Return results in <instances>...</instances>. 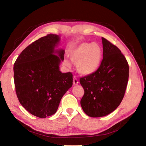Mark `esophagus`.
<instances>
[{
    "mask_svg": "<svg viewBox=\"0 0 146 146\" xmlns=\"http://www.w3.org/2000/svg\"><path fill=\"white\" fill-rule=\"evenodd\" d=\"M78 80H77V78L76 77H74L73 78V85H78Z\"/></svg>",
    "mask_w": 146,
    "mask_h": 146,
    "instance_id": "1",
    "label": "esophagus"
}]
</instances>
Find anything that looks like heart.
Here are the masks:
<instances>
[{"label": "heart", "mask_w": 146, "mask_h": 146, "mask_svg": "<svg viewBox=\"0 0 146 146\" xmlns=\"http://www.w3.org/2000/svg\"><path fill=\"white\" fill-rule=\"evenodd\" d=\"M70 57L76 63L77 69L83 75H91L99 68L102 51L100 46L96 43L83 42L70 52ZM65 66H70V62L65 60Z\"/></svg>", "instance_id": "obj_1"}]
</instances>
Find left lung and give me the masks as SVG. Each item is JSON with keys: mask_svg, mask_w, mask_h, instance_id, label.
I'll return each mask as SVG.
<instances>
[{"mask_svg": "<svg viewBox=\"0 0 146 146\" xmlns=\"http://www.w3.org/2000/svg\"><path fill=\"white\" fill-rule=\"evenodd\" d=\"M103 59L99 68L91 75L81 77L85 93L80 100L88 116L99 117L108 115L120 105L129 79L127 61L119 48L102 38Z\"/></svg>", "mask_w": 146, "mask_h": 146, "instance_id": "1", "label": "left lung"}]
</instances>
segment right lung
Here are the masks:
<instances>
[{"instance_id": "obj_1", "label": "right lung", "mask_w": 146, "mask_h": 146, "mask_svg": "<svg viewBox=\"0 0 146 146\" xmlns=\"http://www.w3.org/2000/svg\"><path fill=\"white\" fill-rule=\"evenodd\" d=\"M60 41L58 35L54 34L38 39L21 53L14 64L19 102L40 118L54 114L62 97L72 86V73H62L59 69L64 55V50L55 49Z\"/></svg>"}]
</instances>
